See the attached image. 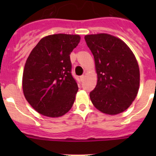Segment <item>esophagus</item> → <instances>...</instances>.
Here are the masks:
<instances>
[{
    "mask_svg": "<svg viewBox=\"0 0 156 156\" xmlns=\"http://www.w3.org/2000/svg\"><path fill=\"white\" fill-rule=\"evenodd\" d=\"M84 75H81V76L80 77V80H81V82H82V81H84Z\"/></svg>",
    "mask_w": 156,
    "mask_h": 156,
    "instance_id": "esophagus-1",
    "label": "esophagus"
}]
</instances>
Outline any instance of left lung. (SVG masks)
I'll list each match as a JSON object with an SVG mask.
<instances>
[{
  "label": "left lung",
  "mask_w": 156,
  "mask_h": 156,
  "mask_svg": "<svg viewBox=\"0 0 156 156\" xmlns=\"http://www.w3.org/2000/svg\"><path fill=\"white\" fill-rule=\"evenodd\" d=\"M84 39L95 61L97 83L90 93L93 105L115 115L125 112L140 87V69L134 54L120 38L106 33L87 34Z\"/></svg>",
  "instance_id": "obj_1"
}]
</instances>
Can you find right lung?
Returning a JSON list of instances; mask_svg holds the SVG:
<instances>
[{
	"instance_id": "obj_1",
	"label": "right lung",
	"mask_w": 156,
	"mask_h": 156,
	"mask_svg": "<svg viewBox=\"0 0 156 156\" xmlns=\"http://www.w3.org/2000/svg\"><path fill=\"white\" fill-rule=\"evenodd\" d=\"M80 40L78 34H50L30 53L23 71V90L40 114L60 117L73 106L78 87L71 74L69 55Z\"/></svg>"
}]
</instances>
